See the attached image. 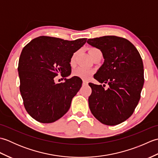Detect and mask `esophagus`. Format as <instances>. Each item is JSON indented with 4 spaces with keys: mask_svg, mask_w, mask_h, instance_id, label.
Wrapping results in <instances>:
<instances>
[{
    "mask_svg": "<svg viewBox=\"0 0 158 158\" xmlns=\"http://www.w3.org/2000/svg\"><path fill=\"white\" fill-rule=\"evenodd\" d=\"M83 85H88V82L87 81H83Z\"/></svg>",
    "mask_w": 158,
    "mask_h": 158,
    "instance_id": "34e87169",
    "label": "esophagus"
}]
</instances>
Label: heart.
Instances as JSON below:
<instances>
[{"label":"heart","mask_w":158,"mask_h":158,"mask_svg":"<svg viewBox=\"0 0 158 158\" xmlns=\"http://www.w3.org/2000/svg\"><path fill=\"white\" fill-rule=\"evenodd\" d=\"M97 52H99V50L96 48H92L90 49L89 52L90 56H92L94 53ZM76 55H77V53H74L71 59H70V64H74V62H75ZM92 73H93V71L92 70L88 69L87 68H84V67H79V68L76 69L75 71L73 72V75L80 77V78L87 79L92 75Z\"/></svg>","instance_id":"b5f03b06"}]
</instances>
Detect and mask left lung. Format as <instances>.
Returning a JSON list of instances; mask_svg holds the SVG:
<instances>
[{
	"label": "left lung",
	"instance_id": "left-lung-1",
	"mask_svg": "<svg viewBox=\"0 0 158 158\" xmlns=\"http://www.w3.org/2000/svg\"><path fill=\"white\" fill-rule=\"evenodd\" d=\"M87 43L100 49L105 59L94 77L109 85L105 89L102 85L89 83V109L102 123L117 125L132 115L139 103L144 84L142 58L132 43L118 36L89 39Z\"/></svg>",
	"mask_w": 158,
	"mask_h": 158
}]
</instances>
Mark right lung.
I'll return each instance as SVG.
<instances>
[{"instance_id":"1","label":"right lung","mask_w":158,"mask_h":158,"mask_svg":"<svg viewBox=\"0 0 158 158\" xmlns=\"http://www.w3.org/2000/svg\"><path fill=\"white\" fill-rule=\"evenodd\" d=\"M86 39L66 41L41 36L23 48L18 64L19 90L26 111L43 123L54 122L70 109L72 99L79 92L82 80L71 73L70 59L85 44ZM61 73L64 83L56 84L55 77Z\"/></svg>"}]
</instances>
